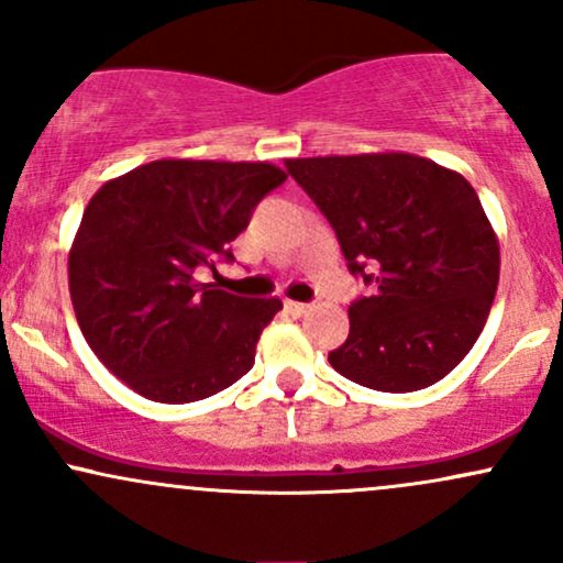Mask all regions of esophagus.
I'll return each mask as SVG.
<instances>
[{
	"instance_id": "1",
	"label": "esophagus",
	"mask_w": 563,
	"mask_h": 563,
	"mask_svg": "<svg viewBox=\"0 0 563 563\" xmlns=\"http://www.w3.org/2000/svg\"><path fill=\"white\" fill-rule=\"evenodd\" d=\"M286 309L290 314H296V318H301V314L309 312V303H301V301H286Z\"/></svg>"
}]
</instances>
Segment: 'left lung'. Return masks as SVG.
<instances>
[{"label": "left lung", "mask_w": 563, "mask_h": 563, "mask_svg": "<svg viewBox=\"0 0 563 563\" xmlns=\"http://www.w3.org/2000/svg\"><path fill=\"white\" fill-rule=\"evenodd\" d=\"M286 169L331 222L349 273L373 286L349 307L328 363L376 391L442 380L479 339L500 277L474 187L410 153L290 158Z\"/></svg>", "instance_id": "1"}]
</instances>
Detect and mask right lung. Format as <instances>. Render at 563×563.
<instances>
[{"instance_id": "obj_1", "label": "right lung", "mask_w": 563, "mask_h": 563, "mask_svg": "<svg viewBox=\"0 0 563 563\" xmlns=\"http://www.w3.org/2000/svg\"><path fill=\"white\" fill-rule=\"evenodd\" d=\"M286 183L273 164L164 158L95 192L68 254L76 320L102 365L145 399L185 405L254 365L280 299L198 283L232 260L256 203Z\"/></svg>"}]
</instances>
